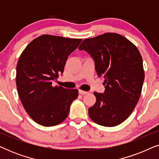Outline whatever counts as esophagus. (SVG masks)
Segmentation results:
<instances>
[{"label": "esophagus", "instance_id": "34e87169", "mask_svg": "<svg viewBox=\"0 0 159 159\" xmlns=\"http://www.w3.org/2000/svg\"><path fill=\"white\" fill-rule=\"evenodd\" d=\"M79 93L80 94H81V95H86V94H88V92H87V91H84V90H79Z\"/></svg>", "mask_w": 159, "mask_h": 159}]
</instances>
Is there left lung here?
<instances>
[{"instance_id": "obj_1", "label": "left lung", "mask_w": 159, "mask_h": 159, "mask_svg": "<svg viewBox=\"0 0 159 159\" xmlns=\"http://www.w3.org/2000/svg\"><path fill=\"white\" fill-rule=\"evenodd\" d=\"M79 50L90 54L98 76L105 79L104 93L94 92L96 102L88 109L89 116L104 127L119 125L133 111L142 91L145 73L140 52L125 37L111 32L84 39Z\"/></svg>"}]
</instances>
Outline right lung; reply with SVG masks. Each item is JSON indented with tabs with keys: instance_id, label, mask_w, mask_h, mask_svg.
<instances>
[{
	"instance_id": "1",
	"label": "right lung",
	"mask_w": 159,
	"mask_h": 159,
	"mask_svg": "<svg viewBox=\"0 0 159 159\" xmlns=\"http://www.w3.org/2000/svg\"><path fill=\"white\" fill-rule=\"evenodd\" d=\"M82 40L43 34L21 54L16 66L17 91L25 111L39 125L51 127L61 123L78 97V90L52 83L64 72L67 58Z\"/></svg>"
}]
</instances>
